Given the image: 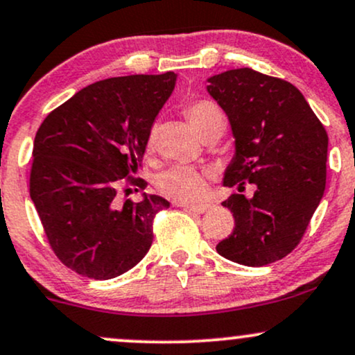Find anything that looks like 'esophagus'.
Here are the masks:
<instances>
[{
	"label": "esophagus",
	"instance_id": "esophagus-1",
	"mask_svg": "<svg viewBox=\"0 0 355 355\" xmlns=\"http://www.w3.org/2000/svg\"><path fill=\"white\" fill-rule=\"evenodd\" d=\"M180 205V207L185 208L187 211L190 213H195V215H202V213H205L210 208V205H183V203H177Z\"/></svg>",
	"mask_w": 355,
	"mask_h": 355
}]
</instances>
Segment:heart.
I'll list each match as a JSON object with an SVG mask.
<instances>
[{"label":"heart","mask_w":355,"mask_h":355,"mask_svg":"<svg viewBox=\"0 0 355 355\" xmlns=\"http://www.w3.org/2000/svg\"><path fill=\"white\" fill-rule=\"evenodd\" d=\"M185 115L205 140L218 139L226 130V117L213 101L198 99L185 105ZM157 144V125H153L147 137V148L152 150ZM208 177L207 170L189 165H175L165 170L157 178V190L166 198L175 202H196L207 193Z\"/></svg>","instance_id":"b5f03b06"}]
</instances>
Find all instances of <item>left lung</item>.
Here are the masks:
<instances>
[{
    "mask_svg": "<svg viewBox=\"0 0 355 355\" xmlns=\"http://www.w3.org/2000/svg\"><path fill=\"white\" fill-rule=\"evenodd\" d=\"M208 92L228 115L236 153L225 187L238 193L223 207L234 228L216 245L223 258L266 266L300 245L326 189L327 132L300 89L250 67L208 79ZM248 182L255 193H241Z\"/></svg>",
    "mask_w": 355,
    "mask_h": 355,
    "instance_id": "left-lung-1",
    "label": "left lung"
}]
</instances>
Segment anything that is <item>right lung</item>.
Instances as JSON below:
<instances>
[{
  "label": "right lung",
  "instance_id": "obj_1",
  "mask_svg": "<svg viewBox=\"0 0 355 355\" xmlns=\"http://www.w3.org/2000/svg\"><path fill=\"white\" fill-rule=\"evenodd\" d=\"M177 76L135 74L94 83L48 114L36 132L29 195L51 250L91 279L132 270L153 241V218L170 203L119 195L147 182L134 175ZM137 191V190H135Z\"/></svg>",
  "mask_w": 355,
  "mask_h": 355
}]
</instances>
